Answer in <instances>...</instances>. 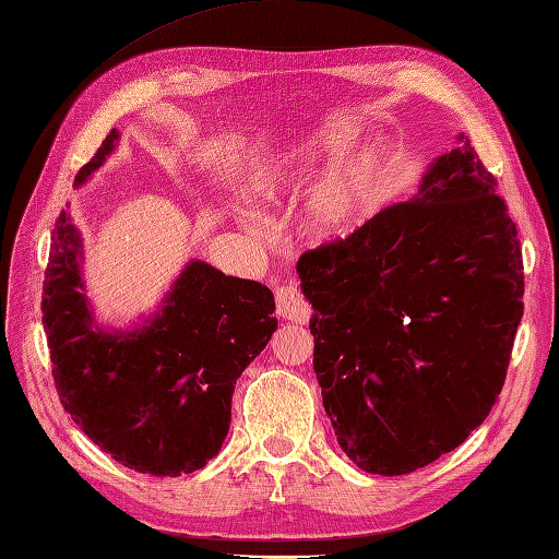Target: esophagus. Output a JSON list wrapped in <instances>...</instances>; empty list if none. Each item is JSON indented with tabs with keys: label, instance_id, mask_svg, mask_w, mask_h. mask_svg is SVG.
Masks as SVG:
<instances>
[{
	"label": "esophagus",
	"instance_id": "esophagus-1",
	"mask_svg": "<svg viewBox=\"0 0 559 559\" xmlns=\"http://www.w3.org/2000/svg\"><path fill=\"white\" fill-rule=\"evenodd\" d=\"M276 312H278V317L288 319V322H295V324L310 322L312 307H310V302H307L300 286L295 281H286L276 290Z\"/></svg>",
	"mask_w": 559,
	"mask_h": 559
}]
</instances>
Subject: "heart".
<instances>
[{
  "instance_id": "b5f03b06",
  "label": "heart",
  "mask_w": 559,
  "mask_h": 559,
  "mask_svg": "<svg viewBox=\"0 0 559 559\" xmlns=\"http://www.w3.org/2000/svg\"><path fill=\"white\" fill-rule=\"evenodd\" d=\"M348 139L350 136L341 132L322 134L310 141L307 148L293 153L290 160L276 163L257 173L252 187L257 192L276 194L283 187L302 180L307 173H312L317 165H322L331 156H338L348 146ZM391 173H394L391 153L379 146L367 148L360 156L343 163L334 175H329L314 189L310 206H307V228L322 237L348 233L384 197V187Z\"/></svg>"
}]
</instances>
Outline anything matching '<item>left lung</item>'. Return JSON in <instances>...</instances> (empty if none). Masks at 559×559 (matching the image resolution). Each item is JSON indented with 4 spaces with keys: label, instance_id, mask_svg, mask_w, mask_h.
Instances as JSON below:
<instances>
[{
    "label": "left lung",
    "instance_id": "8db88e82",
    "mask_svg": "<svg viewBox=\"0 0 559 559\" xmlns=\"http://www.w3.org/2000/svg\"><path fill=\"white\" fill-rule=\"evenodd\" d=\"M495 175L466 139L415 199L305 252L314 372L341 449L403 476L488 418L524 314V259Z\"/></svg>",
    "mask_w": 559,
    "mask_h": 559
}]
</instances>
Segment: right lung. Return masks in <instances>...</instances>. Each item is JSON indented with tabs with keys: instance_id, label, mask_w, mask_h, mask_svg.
I'll use <instances>...</instances> for the list:
<instances>
[{
	"instance_id": "obj_1",
	"label": "right lung",
	"mask_w": 559,
	"mask_h": 559,
	"mask_svg": "<svg viewBox=\"0 0 559 559\" xmlns=\"http://www.w3.org/2000/svg\"><path fill=\"white\" fill-rule=\"evenodd\" d=\"M117 129L76 175L103 165ZM79 235L55 221L43 283V324L64 411L122 466L175 478L204 468L230 427L237 377L276 331L273 293L192 261L163 312L132 334L93 329L79 293Z\"/></svg>"
}]
</instances>
